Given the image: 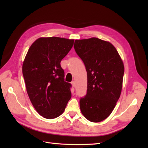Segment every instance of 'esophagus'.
<instances>
[{"mask_svg": "<svg viewBox=\"0 0 148 148\" xmlns=\"http://www.w3.org/2000/svg\"><path fill=\"white\" fill-rule=\"evenodd\" d=\"M71 84H72L73 87H74V88L76 86V83H75V81H73L72 82H71Z\"/></svg>", "mask_w": 148, "mask_h": 148, "instance_id": "esophagus-1", "label": "esophagus"}]
</instances>
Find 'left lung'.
Returning a JSON list of instances; mask_svg holds the SVG:
<instances>
[{"label":"left lung","mask_w":148,"mask_h":148,"mask_svg":"<svg viewBox=\"0 0 148 148\" xmlns=\"http://www.w3.org/2000/svg\"><path fill=\"white\" fill-rule=\"evenodd\" d=\"M74 48L87 71V93L80 99V109L90 122H101L110 115L120 97L123 63L112 44L97 38L75 40Z\"/></svg>","instance_id":"1"}]
</instances>
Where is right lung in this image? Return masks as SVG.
I'll return each mask as SVG.
<instances>
[{"mask_svg":"<svg viewBox=\"0 0 148 148\" xmlns=\"http://www.w3.org/2000/svg\"><path fill=\"white\" fill-rule=\"evenodd\" d=\"M73 43V39L40 38L25 58L22 71L28 95L36 110L46 119L62 115L71 97V84L65 82L60 62Z\"/></svg>","mask_w":148,"mask_h":148,"instance_id":"add662e5","label":"right lung"}]
</instances>
